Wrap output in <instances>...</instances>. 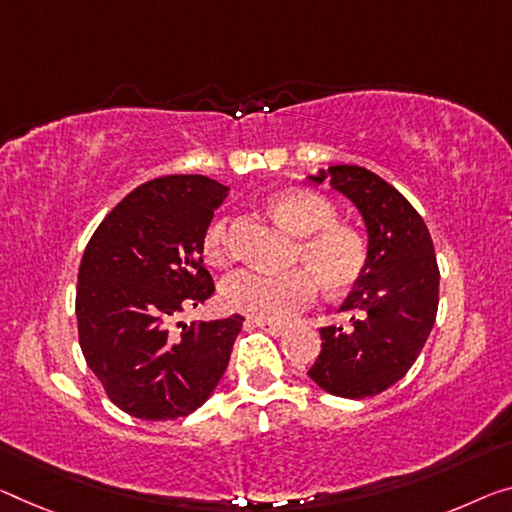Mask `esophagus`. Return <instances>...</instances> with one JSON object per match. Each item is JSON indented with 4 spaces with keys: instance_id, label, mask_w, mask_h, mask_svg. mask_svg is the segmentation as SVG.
Here are the masks:
<instances>
[{
    "instance_id": "34e87169",
    "label": "esophagus",
    "mask_w": 512,
    "mask_h": 512,
    "mask_svg": "<svg viewBox=\"0 0 512 512\" xmlns=\"http://www.w3.org/2000/svg\"><path fill=\"white\" fill-rule=\"evenodd\" d=\"M254 325L265 329V332L272 334V336H283V334H286V327H283V325H272V322H263V320H254Z\"/></svg>"
}]
</instances>
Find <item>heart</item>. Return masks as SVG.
<instances>
[{
  "mask_svg": "<svg viewBox=\"0 0 512 512\" xmlns=\"http://www.w3.org/2000/svg\"><path fill=\"white\" fill-rule=\"evenodd\" d=\"M272 215L297 238L295 261L309 266L288 272L245 270L222 283L219 297L226 309L263 322H288L306 309L320 286L332 295L348 293L364 277L366 238L348 224L336 222L334 203L304 187H283L267 199ZM203 256L212 265L233 258L229 219L219 217L203 235Z\"/></svg>",
  "mask_w": 512,
  "mask_h": 512,
  "instance_id": "1",
  "label": "heart"
}]
</instances>
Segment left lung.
<instances>
[{"label":"left lung","instance_id":"1","mask_svg":"<svg viewBox=\"0 0 512 512\" xmlns=\"http://www.w3.org/2000/svg\"><path fill=\"white\" fill-rule=\"evenodd\" d=\"M329 178L355 203L368 233L364 277L341 311L350 327H322V348L309 377L338 398H371L410 371L437 318L439 267L428 226L410 201L373 171L336 164Z\"/></svg>","mask_w":512,"mask_h":512}]
</instances>
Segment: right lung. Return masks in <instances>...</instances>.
I'll use <instances>...</instances> for the list:
<instances>
[{
	"instance_id": "right-lung-1",
	"label": "right lung",
	"mask_w": 512,
	"mask_h": 512,
	"mask_svg": "<svg viewBox=\"0 0 512 512\" xmlns=\"http://www.w3.org/2000/svg\"><path fill=\"white\" fill-rule=\"evenodd\" d=\"M229 187L164 176L102 219L77 274L80 348L109 400L144 421L192 414L229 366L242 316L176 322L215 293L203 235Z\"/></svg>"
}]
</instances>
